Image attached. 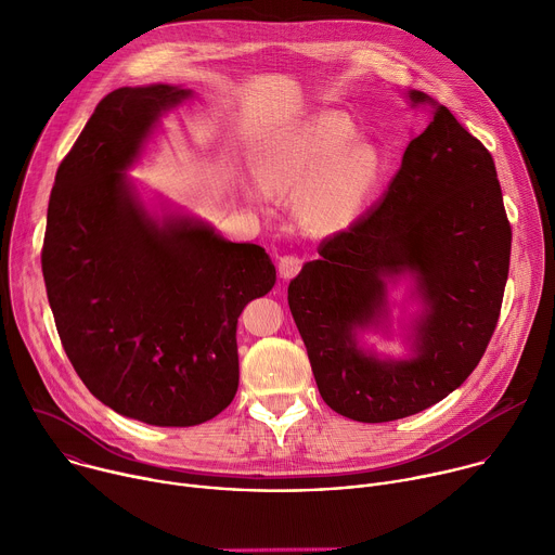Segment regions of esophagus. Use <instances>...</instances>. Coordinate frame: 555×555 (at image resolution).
I'll use <instances>...</instances> for the list:
<instances>
[{
	"label": "esophagus",
	"mask_w": 555,
	"mask_h": 555,
	"mask_svg": "<svg viewBox=\"0 0 555 555\" xmlns=\"http://www.w3.org/2000/svg\"><path fill=\"white\" fill-rule=\"evenodd\" d=\"M300 268H302V259H298V257H294V255H285V257H281L279 259V274H281V279H294L298 272H300Z\"/></svg>",
	"instance_id": "1"
}]
</instances>
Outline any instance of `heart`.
<instances>
[{
    "mask_svg": "<svg viewBox=\"0 0 555 555\" xmlns=\"http://www.w3.org/2000/svg\"><path fill=\"white\" fill-rule=\"evenodd\" d=\"M351 138L347 116L321 112L274 135L259 157L257 178L266 189H302L298 219L313 234L347 228L379 182L377 149Z\"/></svg>",
    "mask_w": 555,
    "mask_h": 555,
    "instance_id": "obj_1",
    "label": "heart"
}]
</instances>
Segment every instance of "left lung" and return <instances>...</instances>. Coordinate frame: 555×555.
Masks as SVG:
<instances>
[{
	"mask_svg": "<svg viewBox=\"0 0 555 555\" xmlns=\"http://www.w3.org/2000/svg\"><path fill=\"white\" fill-rule=\"evenodd\" d=\"M406 101L430 107V120L386 195L325 240L287 287L321 398L362 424L426 411L467 379L496 330L509 272L512 228L490 151L428 94L411 90ZM400 278L421 309L401 322L410 356L388 359L361 338L391 333L387 285Z\"/></svg>",
	"mask_w": 555,
	"mask_h": 555,
	"instance_id": "obj_1",
	"label": "left lung"
}]
</instances>
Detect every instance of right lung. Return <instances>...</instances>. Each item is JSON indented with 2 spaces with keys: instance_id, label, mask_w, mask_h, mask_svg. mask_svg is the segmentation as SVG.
Listing matches in <instances>:
<instances>
[{
  "instance_id": "add662e5",
  "label": "right lung",
  "mask_w": 555,
  "mask_h": 555,
  "mask_svg": "<svg viewBox=\"0 0 555 555\" xmlns=\"http://www.w3.org/2000/svg\"><path fill=\"white\" fill-rule=\"evenodd\" d=\"M193 96L167 83L107 94L61 163L41 268L63 349L94 398L151 426H197L240 386L236 319L276 283L268 253L199 217L146 208L127 176L160 118Z\"/></svg>"
}]
</instances>
